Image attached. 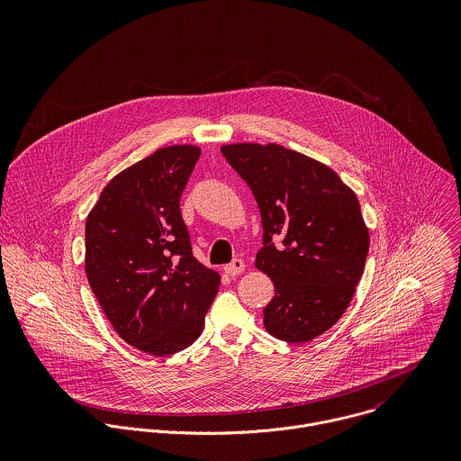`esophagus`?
I'll use <instances>...</instances> for the list:
<instances>
[{"instance_id": "esophagus-1", "label": "esophagus", "mask_w": 461, "mask_h": 461, "mask_svg": "<svg viewBox=\"0 0 461 461\" xmlns=\"http://www.w3.org/2000/svg\"><path fill=\"white\" fill-rule=\"evenodd\" d=\"M223 269H225V273L229 276H236V275H240L245 269V263L241 259H234L232 263L227 264Z\"/></svg>"}]
</instances>
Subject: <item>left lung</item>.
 <instances>
[{"label": "left lung", "instance_id": "8db88e82", "mask_svg": "<svg viewBox=\"0 0 461 461\" xmlns=\"http://www.w3.org/2000/svg\"><path fill=\"white\" fill-rule=\"evenodd\" d=\"M221 154L263 218L256 266L275 285L264 327L309 342L340 320L364 273L369 230L358 198L327 165L276 143H232Z\"/></svg>", "mask_w": 461, "mask_h": 461}]
</instances>
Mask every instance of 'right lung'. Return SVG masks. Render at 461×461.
I'll list each match as a JSON object with an SVG mask.
<instances>
[{"label":"right lung","instance_id":"add662e5","mask_svg":"<svg viewBox=\"0 0 461 461\" xmlns=\"http://www.w3.org/2000/svg\"><path fill=\"white\" fill-rule=\"evenodd\" d=\"M200 149L172 145L117 174L85 225V271L117 333L154 357L192 346L220 275L198 263L179 198Z\"/></svg>","mask_w":461,"mask_h":461}]
</instances>
